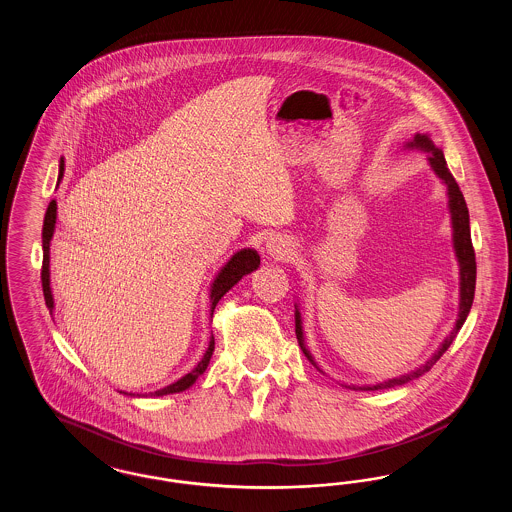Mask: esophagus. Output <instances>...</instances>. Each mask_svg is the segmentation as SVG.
Segmentation results:
<instances>
[{
    "instance_id": "34e87169",
    "label": "esophagus",
    "mask_w": 512,
    "mask_h": 512,
    "mask_svg": "<svg viewBox=\"0 0 512 512\" xmlns=\"http://www.w3.org/2000/svg\"><path fill=\"white\" fill-rule=\"evenodd\" d=\"M267 253L276 259V261H286L288 257L293 255L292 244H288L286 240H280V238H272L267 242Z\"/></svg>"
}]
</instances>
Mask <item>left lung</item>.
<instances>
[{
    "mask_svg": "<svg viewBox=\"0 0 512 512\" xmlns=\"http://www.w3.org/2000/svg\"><path fill=\"white\" fill-rule=\"evenodd\" d=\"M409 146L422 147V149H426V151H432V155H430V165H432V169L436 171L439 178H441V180L447 184V188H449V207H451V217H453V242H455V251H457V257H459V265H461V311H459V320H457L453 332L439 345L438 351L434 353V357H432L426 365L416 368V370L405 374V376H399V378H393V380H388V382L376 384V386H372V388L366 386V388H357V390H388V388H395V386H403V384L411 382L414 378L422 376L424 372H428L432 366L438 363L439 357L449 349V345L457 338V334H459L464 320H466L468 313H470L472 301H474V290H476V253H474L472 238H470V219H468V207H466L463 192H461V188H459L457 180L453 178L451 171L447 169V163H445L443 153L439 151L438 147H434L432 140H430L428 136L416 134L414 142H411ZM295 336H297V341H299L303 353H305L307 359L313 363V357L309 355V351H307L305 345H303L301 318H299L297 311H295ZM313 365H315V363H313Z\"/></svg>",
    "mask_w": 512,
    "mask_h": 512,
    "instance_id": "obj_1",
    "label": "left lung"
}]
</instances>
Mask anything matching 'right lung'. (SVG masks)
Segmentation results:
<instances>
[{"mask_svg":"<svg viewBox=\"0 0 512 512\" xmlns=\"http://www.w3.org/2000/svg\"><path fill=\"white\" fill-rule=\"evenodd\" d=\"M63 178V161H61V171H59V180ZM55 219H57V203L55 199H51L48 205V211H46V217H44V228H42V247H44V261H42V290H44V299H46V305H48L49 311L53 309V297H51V288H49V240L53 236V228H55ZM261 265V257L257 251L253 249H242L238 251L224 268L220 270L217 280L213 282V288H211V317H213V311L217 307V303L220 301V297L224 293L228 292L234 284H238L242 280V276L253 272L255 268ZM215 351V340H211L203 359L197 363L192 372H188L186 376H182L178 382H174L171 386L163 388V390L155 391V395H169V393H180V391L188 390L195 380L205 372V368L211 361V355ZM132 395V393H130Z\"/></svg>","mask_w":512,"mask_h":512,"instance_id":"add662e5","label":"right lung"}]
</instances>
